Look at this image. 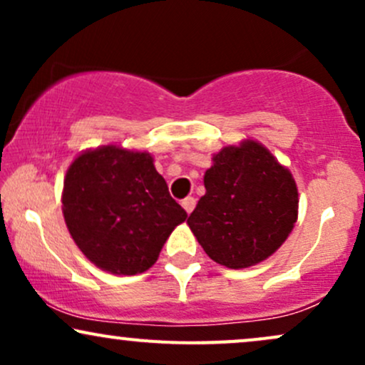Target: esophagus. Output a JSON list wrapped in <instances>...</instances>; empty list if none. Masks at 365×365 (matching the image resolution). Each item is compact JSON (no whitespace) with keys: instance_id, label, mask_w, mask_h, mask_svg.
Listing matches in <instances>:
<instances>
[{"instance_id":"34e87169","label":"esophagus","mask_w":365,"mask_h":365,"mask_svg":"<svg viewBox=\"0 0 365 365\" xmlns=\"http://www.w3.org/2000/svg\"><path fill=\"white\" fill-rule=\"evenodd\" d=\"M182 207L185 209L187 215H190V212L194 211V207H195V199H194V197H187V199H183L182 200Z\"/></svg>"}]
</instances>
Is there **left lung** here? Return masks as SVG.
Returning a JSON list of instances; mask_svg holds the SVG:
<instances>
[{"instance_id": "8db88e82", "label": "left lung", "mask_w": 365, "mask_h": 365, "mask_svg": "<svg viewBox=\"0 0 365 365\" xmlns=\"http://www.w3.org/2000/svg\"><path fill=\"white\" fill-rule=\"evenodd\" d=\"M206 194L187 220L197 242L221 266L242 269L282 247L299 215L295 180L262 144L244 140L212 156Z\"/></svg>"}]
</instances>
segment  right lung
<instances>
[{
	"mask_svg": "<svg viewBox=\"0 0 365 365\" xmlns=\"http://www.w3.org/2000/svg\"><path fill=\"white\" fill-rule=\"evenodd\" d=\"M63 216L82 254L113 274L158 261L187 212L170 195L149 153L101 145L75 158L63 182Z\"/></svg>",
	"mask_w": 365,
	"mask_h": 365,
	"instance_id": "add662e5",
	"label": "right lung"
}]
</instances>
